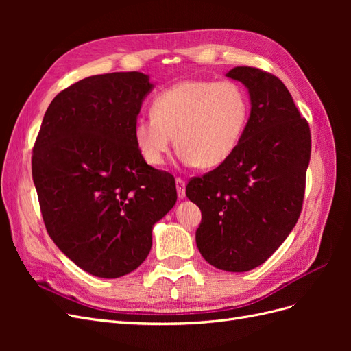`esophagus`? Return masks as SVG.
I'll use <instances>...</instances> for the list:
<instances>
[{
  "instance_id": "1",
  "label": "esophagus",
  "mask_w": 351,
  "mask_h": 351,
  "mask_svg": "<svg viewBox=\"0 0 351 351\" xmlns=\"http://www.w3.org/2000/svg\"><path fill=\"white\" fill-rule=\"evenodd\" d=\"M176 186H177V195L180 199L186 197V182L183 178H177L176 180Z\"/></svg>"
}]
</instances>
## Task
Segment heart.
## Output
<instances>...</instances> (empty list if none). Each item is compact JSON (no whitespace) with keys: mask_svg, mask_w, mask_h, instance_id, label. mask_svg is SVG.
<instances>
[{"mask_svg":"<svg viewBox=\"0 0 351 351\" xmlns=\"http://www.w3.org/2000/svg\"><path fill=\"white\" fill-rule=\"evenodd\" d=\"M249 117V97L239 83L183 80L158 95L152 114L134 121L133 137L152 167L162 165L177 142L180 162L214 168L236 151Z\"/></svg>","mask_w":351,"mask_h":351,"instance_id":"b5f03b06","label":"heart"}]
</instances>
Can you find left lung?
Segmentation results:
<instances>
[{
	"label": "left lung",
	"instance_id": "1",
	"mask_svg": "<svg viewBox=\"0 0 351 351\" xmlns=\"http://www.w3.org/2000/svg\"><path fill=\"white\" fill-rule=\"evenodd\" d=\"M226 76L247 89V129L226 162L187 184L186 196L202 210L196 244L204 259L246 272L267 261L299 219L311 130L278 77L254 67Z\"/></svg>",
	"mask_w": 351,
	"mask_h": 351
}]
</instances>
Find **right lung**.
Masks as SVG:
<instances>
[{"instance_id": "1", "label": "right lung", "mask_w": 351, "mask_h": 351, "mask_svg": "<svg viewBox=\"0 0 351 351\" xmlns=\"http://www.w3.org/2000/svg\"><path fill=\"white\" fill-rule=\"evenodd\" d=\"M154 86L139 71L82 79L52 99L35 142L32 177L48 234L95 277L139 267L154 226L176 205L174 177L147 165L133 137Z\"/></svg>"}]
</instances>
